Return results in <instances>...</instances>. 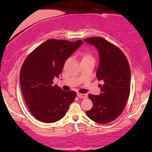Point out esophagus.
I'll return each mask as SVG.
<instances>
[{"label": "esophagus", "mask_w": 152, "mask_h": 152, "mask_svg": "<svg viewBox=\"0 0 152 152\" xmlns=\"http://www.w3.org/2000/svg\"><path fill=\"white\" fill-rule=\"evenodd\" d=\"M77 96L80 97V98H86L87 96H86V94H83V93H77Z\"/></svg>", "instance_id": "esophagus-1"}]
</instances>
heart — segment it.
Listing matches in <instances>:
<instances>
[{
  "mask_svg": "<svg viewBox=\"0 0 152 152\" xmlns=\"http://www.w3.org/2000/svg\"><path fill=\"white\" fill-rule=\"evenodd\" d=\"M70 59V58H68L66 60V62H68L69 60ZM95 61V58L93 56L91 55V53H84V55L82 56V62L83 61Z\"/></svg>",
  "mask_w": 152,
  "mask_h": 152,
  "instance_id": "1",
  "label": "heart"
}]
</instances>
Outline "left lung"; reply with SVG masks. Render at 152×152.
<instances>
[{
	"mask_svg": "<svg viewBox=\"0 0 152 152\" xmlns=\"http://www.w3.org/2000/svg\"><path fill=\"white\" fill-rule=\"evenodd\" d=\"M84 40L98 50L100 61L96 76L103 83L99 85L100 95H88L93 107L86 115L97 123H109L121 115L129 96V64L119 48L104 38L90 37Z\"/></svg>",
	"mask_w": 152,
	"mask_h": 152,
	"instance_id": "obj_1",
	"label": "left lung"
}]
</instances>
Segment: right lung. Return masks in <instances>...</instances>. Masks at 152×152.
Instances as JSON below:
<instances>
[{
	"label": "right lung",
	"instance_id": "obj_1",
	"mask_svg": "<svg viewBox=\"0 0 152 152\" xmlns=\"http://www.w3.org/2000/svg\"><path fill=\"white\" fill-rule=\"evenodd\" d=\"M50 39L39 45L26 57L20 71L23 95L30 113L39 121L57 122L64 117L76 93L63 91L53 80L58 77L65 61L82 44Z\"/></svg>",
	"mask_w": 152,
	"mask_h": 152
}]
</instances>
